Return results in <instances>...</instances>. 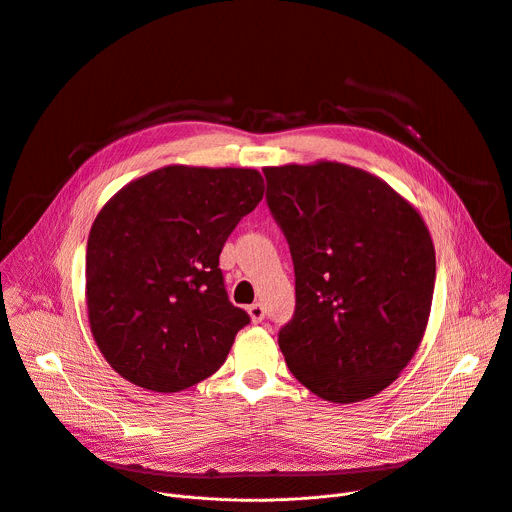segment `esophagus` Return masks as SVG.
Masks as SVG:
<instances>
[{"label":"esophagus","mask_w":512,"mask_h":512,"mask_svg":"<svg viewBox=\"0 0 512 512\" xmlns=\"http://www.w3.org/2000/svg\"><path fill=\"white\" fill-rule=\"evenodd\" d=\"M247 312H249V316H251V320L255 322V324H259L263 318H265V308H263V304H251L249 308H247Z\"/></svg>","instance_id":"obj_1"}]
</instances>
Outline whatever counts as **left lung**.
I'll return each mask as SVG.
<instances>
[{
	"label": "left lung",
	"mask_w": 512,
	"mask_h": 512,
	"mask_svg": "<svg viewBox=\"0 0 512 512\" xmlns=\"http://www.w3.org/2000/svg\"><path fill=\"white\" fill-rule=\"evenodd\" d=\"M296 271L279 330L287 367L332 403L389 387L421 344L435 249L421 214L381 178L338 162L263 168Z\"/></svg>",
	"instance_id": "obj_1"
}]
</instances>
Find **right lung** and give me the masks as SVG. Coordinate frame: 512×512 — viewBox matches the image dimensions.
Here are the masks:
<instances>
[{
	"label": "right lung",
	"instance_id": "right-lung-1",
	"mask_svg": "<svg viewBox=\"0 0 512 512\" xmlns=\"http://www.w3.org/2000/svg\"><path fill=\"white\" fill-rule=\"evenodd\" d=\"M261 198L257 170L166 166L101 208L87 243V310L123 379L178 393L221 369L251 318L229 302L218 255Z\"/></svg>",
	"mask_w": 512,
	"mask_h": 512
}]
</instances>
